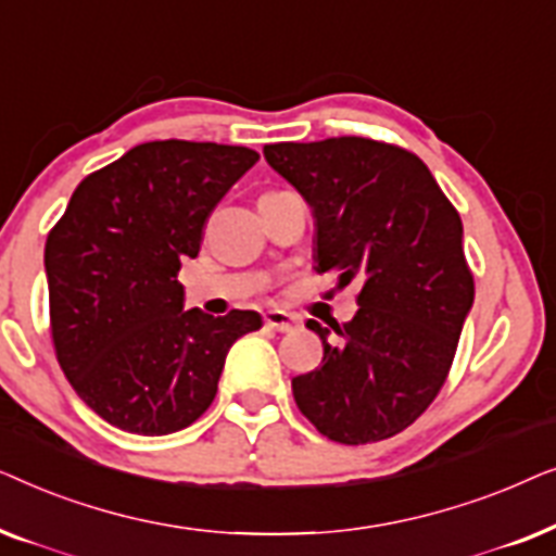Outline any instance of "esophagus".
<instances>
[{"label":"esophagus","instance_id":"34e87169","mask_svg":"<svg viewBox=\"0 0 556 556\" xmlns=\"http://www.w3.org/2000/svg\"><path fill=\"white\" fill-rule=\"evenodd\" d=\"M265 326H268V329H273V331H280V333H288V331H295L299 329V318L295 316H291V314H286V311H268V314H265Z\"/></svg>","mask_w":556,"mask_h":556}]
</instances>
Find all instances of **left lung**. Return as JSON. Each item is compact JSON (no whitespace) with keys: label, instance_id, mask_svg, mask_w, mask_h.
Returning a JSON list of instances; mask_svg holds the SVG:
<instances>
[{"label":"left lung","instance_id":"8db88e82","mask_svg":"<svg viewBox=\"0 0 556 556\" xmlns=\"http://www.w3.org/2000/svg\"><path fill=\"white\" fill-rule=\"evenodd\" d=\"M265 162L316 219V270L359 283L356 316L321 337V367L293 377L295 405L333 443L397 435L438 397L470 306L458 210L413 151L362 136L268 143Z\"/></svg>","mask_w":556,"mask_h":556}]
</instances>
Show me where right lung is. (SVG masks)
Here are the masks:
<instances>
[{"instance_id":"right-lung-1","label":"right lung","mask_w":556,"mask_h":556,"mask_svg":"<svg viewBox=\"0 0 556 556\" xmlns=\"http://www.w3.org/2000/svg\"><path fill=\"white\" fill-rule=\"evenodd\" d=\"M253 149L149 141L88 174L45 242L50 331L78 397L113 428L169 435L217 394L225 356L263 326L255 311H185L181 261Z\"/></svg>"}]
</instances>
